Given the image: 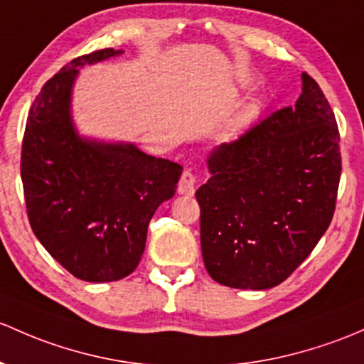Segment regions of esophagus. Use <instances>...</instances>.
Here are the masks:
<instances>
[{"instance_id":"34e87169","label":"esophagus","mask_w":364,"mask_h":364,"mask_svg":"<svg viewBox=\"0 0 364 364\" xmlns=\"http://www.w3.org/2000/svg\"><path fill=\"white\" fill-rule=\"evenodd\" d=\"M178 193L188 195V197L195 193V174L192 171H185L181 174V179L178 183Z\"/></svg>"}]
</instances>
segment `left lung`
<instances>
[{"label":"left lung","mask_w":364,"mask_h":364,"mask_svg":"<svg viewBox=\"0 0 364 364\" xmlns=\"http://www.w3.org/2000/svg\"><path fill=\"white\" fill-rule=\"evenodd\" d=\"M335 114L307 73L291 108L209 153L197 190L208 272L237 289H269L311 255L335 213L342 172Z\"/></svg>","instance_id":"8db88e82"}]
</instances>
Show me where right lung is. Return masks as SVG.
Segmentation results:
<instances>
[{"instance_id":"obj_1","label":"right lung","mask_w":364,"mask_h":364,"mask_svg":"<svg viewBox=\"0 0 364 364\" xmlns=\"http://www.w3.org/2000/svg\"><path fill=\"white\" fill-rule=\"evenodd\" d=\"M73 59L36 95L22 141L21 176L34 235L75 277L112 282L136 270L151 216L174 197L183 167L132 143L80 136L71 114L80 68L122 55Z\"/></svg>"}]
</instances>
